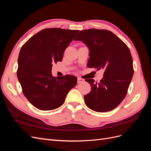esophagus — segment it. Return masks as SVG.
Segmentation results:
<instances>
[{
    "instance_id": "1",
    "label": "esophagus",
    "mask_w": 151,
    "mask_h": 151,
    "mask_svg": "<svg viewBox=\"0 0 151 151\" xmlns=\"http://www.w3.org/2000/svg\"><path fill=\"white\" fill-rule=\"evenodd\" d=\"M84 79H82V78H80V77H78V78H77V83H83V82H84Z\"/></svg>"
}]
</instances>
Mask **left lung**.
I'll use <instances>...</instances> for the list:
<instances>
[{
  "mask_svg": "<svg viewBox=\"0 0 151 151\" xmlns=\"http://www.w3.org/2000/svg\"><path fill=\"white\" fill-rule=\"evenodd\" d=\"M74 40L82 41L89 48L88 67L104 70L99 83L94 79L85 80L91 86V92L84 96L86 106L96 112L115 109L125 98L134 75L129 48L111 31L105 29L83 30Z\"/></svg>",
  "mask_w": 151,
  "mask_h": 151,
  "instance_id": "1",
  "label": "left lung"
}]
</instances>
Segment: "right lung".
Here are the masks:
<instances>
[{"label":"right lung","mask_w":151,"mask_h":151,"mask_svg":"<svg viewBox=\"0 0 151 151\" xmlns=\"http://www.w3.org/2000/svg\"><path fill=\"white\" fill-rule=\"evenodd\" d=\"M79 30L47 28L32 36L22 47L18 57L17 79L29 103L41 110H52L63 104L76 86L75 76L55 77L53 63L61 62L63 53Z\"/></svg>","instance_id":"obj_1"}]
</instances>
